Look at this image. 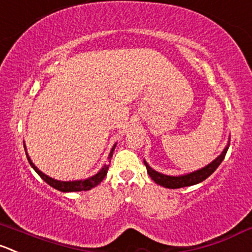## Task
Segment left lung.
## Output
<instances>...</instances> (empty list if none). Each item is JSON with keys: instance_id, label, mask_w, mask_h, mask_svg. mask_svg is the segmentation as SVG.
Segmentation results:
<instances>
[{"instance_id": "obj_1", "label": "left lung", "mask_w": 252, "mask_h": 252, "mask_svg": "<svg viewBox=\"0 0 252 252\" xmlns=\"http://www.w3.org/2000/svg\"><path fill=\"white\" fill-rule=\"evenodd\" d=\"M229 144L225 146V149L223 150V153L216 158V160L212 161L209 165H207L206 167L201 168V170H197L194 172L191 173H186V175H180V176H168V175H163V173L158 172V171L153 170L150 166L148 165L145 160H144V163L146 166V171H148L149 176L151 177V180L155 181V183L158 185L162 186L165 188H181V187H188V186H193L197 185V183L202 182L206 178H208L214 171L218 168V166L220 165L221 161L224 160L226 155V151H228Z\"/></svg>"}]
</instances>
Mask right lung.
I'll return each mask as SVG.
<instances>
[{
	"label": "right lung",
	"mask_w": 252,
	"mask_h": 252,
	"mask_svg": "<svg viewBox=\"0 0 252 252\" xmlns=\"http://www.w3.org/2000/svg\"><path fill=\"white\" fill-rule=\"evenodd\" d=\"M114 148H116V144H114V146H113V148H112L111 153H109V155H108V160H109L108 162H111V158H112V155H113ZM24 150H26L27 158H28L29 163H31V166H32V167H33V170L35 171V172L38 173V175L40 176V177L43 178V180L45 181V182L48 183L49 186H51V187L55 188V189H58V191H60V192L89 191V189H91V188L96 187L97 185H99V183L102 182V180H103V178L106 177L107 171H108V167H109V165H104L103 167H102L101 170H99L98 172L96 173V175L92 176V177L86 178V180H77V181H59V180H54V178L49 177V176H46L45 173L41 172V171L39 170V168L36 167V166L34 165L33 162H32L31 158H29L28 153H27L26 144H24Z\"/></svg>",
	"instance_id": "right-lung-1"
}]
</instances>
